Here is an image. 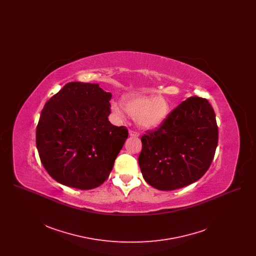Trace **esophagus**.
Returning <instances> with one entry per match:
<instances>
[{
    "mask_svg": "<svg viewBox=\"0 0 256 256\" xmlns=\"http://www.w3.org/2000/svg\"><path fill=\"white\" fill-rule=\"evenodd\" d=\"M128 134H130V136H134V137H138V136H139V132H135V130H130Z\"/></svg>",
    "mask_w": 256,
    "mask_h": 256,
    "instance_id": "obj_1",
    "label": "esophagus"
}]
</instances>
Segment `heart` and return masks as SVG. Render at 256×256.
Listing matches in <instances>:
<instances>
[{
    "instance_id": "1",
    "label": "heart",
    "mask_w": 256,
    "mask_h": 256,
    "mask_svg": "<svg viewBox=\"0 0 256 256\" xmlns=\"http://www.w3.org/2000/svg\"><path fill=\"white\" fill-rule=\"evenodd\" d=\"M124 111L135 118L139 126L143 128H158L170 116V102L163 96L134 95L122 98ZM111 110L120 118L124 117V110L116 102L111 104Z\"/></svg>"
}]
</instances>
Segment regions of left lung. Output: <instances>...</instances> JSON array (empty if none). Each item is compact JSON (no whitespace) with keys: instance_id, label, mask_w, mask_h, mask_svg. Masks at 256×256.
Instances as JSON below:
<instances>
[{"instance_id":"obj_1","label":"left lung","mask_w":256,"mask_h":256,"mask_svg":"<svg viewBox=\"0 0 256 256\" xmlns=\"http://www.w3.org/2000/svg\"><path fill=\"white\" fill-rule=\"evenodd\" d=\"M215 112L206 98H188L154 130L141 137L138 162L150 186L172 191L200 180L218 145Z\"/></svg>"}]
</instances>
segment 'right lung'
Listing matches in <instances>:
<instances>
[{"instance_id": "1", "label": "right lung", "mask_w": 256, "mask_h": 256, "mask_svg": "<svg viewBox=\"0 0 256 256\" xmlns=\"http://www.w3.org/2000/svg\"><path fill=\"white\" fill-rule=\"evenodd\" d=\"M111 93L98 84L69 82L46 102L36 128L40 160L50 176L80 190L104 182L128 132L108 121Z\"/></svg>"}]
</instances>
